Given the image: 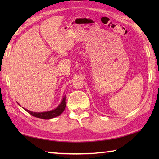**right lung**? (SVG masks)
<instances>
[{
  "instance_id": "1",
  "label": "right lung",
  "mask_w": 159,
  "mask_h": 159,
  "mask_svg": "<svg viewBox=\"0 0 159 159\" xmlns=\"http://www.w3.org/2000/svg\"><path fill=\"white\" fill-rule=\"evenodd\" d=\"M66 96L65 95L63 96V99L61 100V102L59 104L58 107L55 109H54L51 111H44V112H33V111H29L28 109H26L25 108H23L26 111L31 114V116H34L35 117L40 118V119H45V120H49V119H52V118L56 117L57 116H60L61 114L63 111L65 110V108L66 107ZM20 105V104H19Z\"/></svg>"
}]
</instances>
